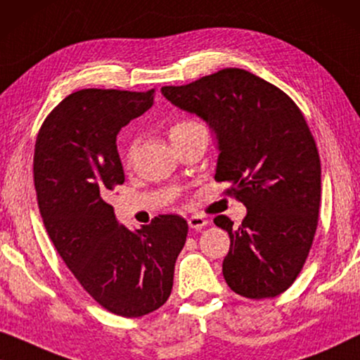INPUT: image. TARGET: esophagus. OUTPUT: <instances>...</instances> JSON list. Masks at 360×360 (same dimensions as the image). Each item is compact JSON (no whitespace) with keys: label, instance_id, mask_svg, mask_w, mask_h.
Segmentation results:
<instances>
[{"label":"esophagus","instance_id":"1","mask_svg":"<svg viewBox=\"0 0 360 360\" xmlns=\"http://www.w3.org/2000/svg\"><path fill=\"white\" fill-rule=\"evenodd\" d=\"M187 224H189L191 229H194V230H202L207 224H209V220L204 219V217H200V215H192L191 219L187 220Z\"/></svg>","mask_w":360,"mask_h":360}]
</instances>
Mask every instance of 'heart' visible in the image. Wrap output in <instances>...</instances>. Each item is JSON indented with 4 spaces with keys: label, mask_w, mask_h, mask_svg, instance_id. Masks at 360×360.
<instances>
[{
    "label": "heart",
    "mask_w": 360,
    "mask_h": 360,
    "mask_svg": "<svg viewBox=\"0 0 360 360\" xmlns=\"http://www.w3.org/2000/svg\"><path fill=\"white\" fill-rule=\"evenodd\" d=\"M192 125H197V122H192V120H179V122L173 124L169 127V139H173L174 135L179 134V131H184L186 129L192 127ZM124 156H125V161H127V163H130L131 156H134V148H131V146H127V148H125Z\"/></svg>",
    "instance_id": "b5f03b06"
}]
</instances>
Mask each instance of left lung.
Masks as SVG:
<instances>
[{"label": "left lung", "instance_id": "left-lung-1", "mask_svg": "<svg viewBox=\"0 0 360 360\" xmlns=\"http://www.w3.org/2000/svg\"><path fill=\"white\" fill-rule=\"evenodd\" d=\"M161 93L215 131V181L229 182L226 194L248 210L238 229L229 217L214 219L230 236L229 287L256 300L285 292L310 252L321 199L320 155L302 110L277 86L240 68Z\"/></svg>", "mask_w": 360, "mask_h": 360}]
</instances>
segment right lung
Instances as JSON below:
<instances>
[{"label": "right lung", "mask_w": 360, "mask_h": 360, "mask_svg": "<svg viewBox=\"0 0 360 360\" xmlns=\"http://www.w3.org/2000/svg\"><path fill=\"white\" fill-rule=\"evenodd\" d=\"M153 98L155 89L77 91L47 115L34 150V186L55 250L101 307L127 318L168 300L189 230L179 215L129 230L108 204L125 181L119 130L146 112Z\"/></svg>", "instance_id": "obj_1"}]
</instances>
